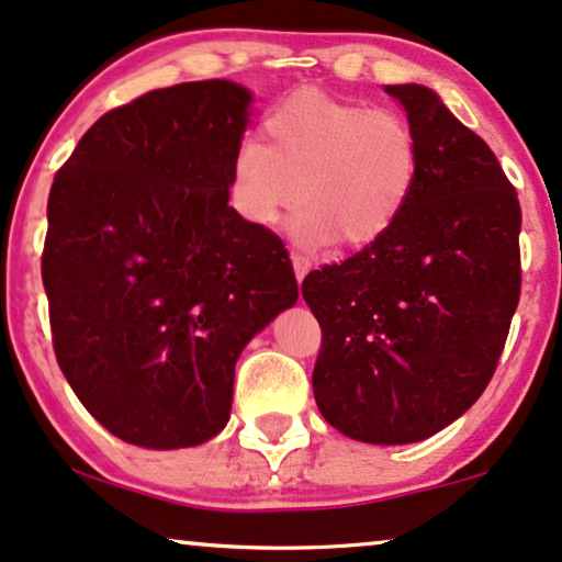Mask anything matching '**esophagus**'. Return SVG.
<instances>
[{"label":"esophagus","instance_id":"esophagus-1","mask_svg":"<svg viewBox=\"0 0 562 562\" xmlns=\"http://www.w3.org/2000/svg\"><path fill=\"white\" fill-rule=\"evenodd\" d=\"M292 266H294V276H296V281H302L304 276L310 273V260L304 258V255H300V252H292Z\"/></svg>","mask_w":562,"mask_h":562}]
</instances>
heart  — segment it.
<instances>
[{
	"mask_svg": "<svg viewBox=\"0 0 562 562\" xmlns=\"http://www.w3.org/2000/svg\"><path fill=\"white\" fill-rule=\"evenodd\" d=\"M419 175V135L404 114L300 90L270 109L262 145L245 140L234 150L228 200L258 228L296 200V241L370 247L404 216Z\"/></svg>",
	"mask_w": 562,
	"mask_h": 562,
	"instance_id": "heart-1",
	"label": "heart"
}]
</instances>
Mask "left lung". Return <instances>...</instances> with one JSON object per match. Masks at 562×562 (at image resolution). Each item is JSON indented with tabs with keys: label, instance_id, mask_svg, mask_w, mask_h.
<instances>
[{
	"label": "left lung",
	"instance_id": "obj_1",
	"mask_svg": "<svg viewBox=\"0 0 562 562\" xmlns=\"http://www.w3.org/2000/svg\"><path fill=\"white\" fill-rule=\"evenodd\" d=\"M422 145L398 224L313 270L302 296L323 330L321 414L346 438L404 446L459 419L493 378L521 294V205L490 145L438 93L385 86Z\"/></svg>",
	"mask_w": 562,
	"mask_h": 562
}]
</instances>
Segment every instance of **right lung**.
<instances>
[{
    "mask_svg": "<svg viewBox=\"0 0 562 562\" xmlns=\"http://www.w3.org/2000/svg\"><path fill=\"white\" fill-rule=\"evenodd\" d=\"M247 88L150 90L103 114L54 177L41 276L80 404L140 448L211 440L234 364L300 296L283 241L228 205Z\"/></svg>",
    "mask_w": 562,
    "mask_h": 562,
    "instance_id": "obj_1",
    "label": "right lung"
}]
</instances>
